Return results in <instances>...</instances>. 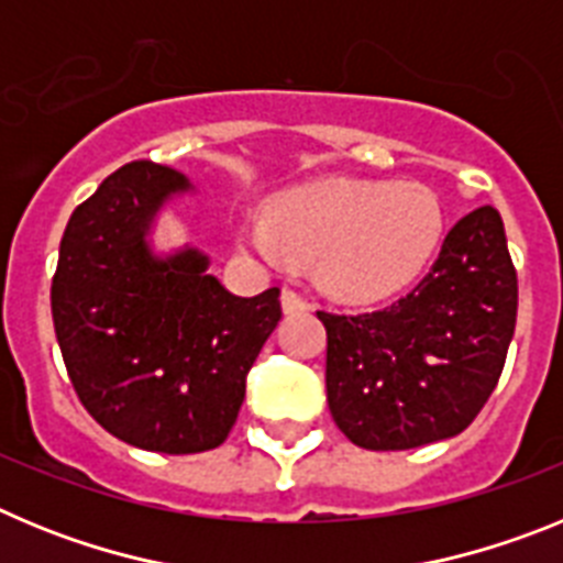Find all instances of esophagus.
I'll use <instances>...</instances> for the list:
<instances>
[{
    "label": "esophagus",
    "mask_w": 563,
    "mask_h": 563,
    "mask_svg": "<svg viewBox=\"0 0 563 563\" xmlns=\"http://www.w3.org/2000/svg\"><path fill=\"white\" fill-rule=\"evenodd\" d=\"M282 310H285V312H305V310H310V301H307L301 292L292 290V287H285V290H282Z\"/></svg>",
    "instance_id": "1"
}]
</instances>
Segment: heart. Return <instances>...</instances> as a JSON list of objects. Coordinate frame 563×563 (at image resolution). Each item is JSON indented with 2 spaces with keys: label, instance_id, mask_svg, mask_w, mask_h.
I'll return each instance as SVG.
<instances>
[{
  "label": "heart",
  "instance_id": "b5f03b06",
  "mask_svg": "<svg viewBox=\"0 0 563 563\" xmlns=\"http://www.w3.org/2000/svg\"><path fill=\"white\" fill-rule=\"evenodd\" d=\"M442 236V206L420 183L330 177L276 197L271 222L245 228V242L273 265L296 253L318 258L327 290L377 301L429 265Z\"/></svg>",
  "mask_w": 563,
  "mask_h": 563
}]
</instances>
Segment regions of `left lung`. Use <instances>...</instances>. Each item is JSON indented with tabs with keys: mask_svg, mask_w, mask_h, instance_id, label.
Returning a JSON list of instances; mask_svg holds the SVG:
<instances>
[{
	"mask_svg": "<svg viewBox=\"0 0 563 563\" xmlns=\"http://www.w3.org/2000/svg\"><path fill=\"white\" fill-rule=\"evenodd\" d=\"M519 282L494 206L449 231L429 276L375 312L318 310L327 402L369 451L420 449L465 431L494 395L516 330Z\"/></svg>",
	"mask_w": 563,
	"mask_h": 563,
	"instance_id": "1",
	"label": "left lung"
}]
</instances>
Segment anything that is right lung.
<instances>
[{
    "label": "right lung",
    "instance_id": "add662e5",
    "mask_svg": "<svg viewBox=\"0 0 563 563\" xmlns=\"http://www.w3.org/2000/svg\"><path fill=\"white\" fill-rule=\"evenodd\" d=\"M180 172L132 161L73 211L49 305L64 366L98 426L134 449L200 454L225 442L245 377L282 318L278 287L253 298L208 276L200 251L146 242Z\"/></svg>",
    "mask_w": 563,
    "mask_h": 563
}]
</instances>
